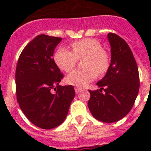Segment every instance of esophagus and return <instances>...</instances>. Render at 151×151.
<instances>
[{"mask_svg": "<svg viewBox=\"0 0 151 151\" xmlns=\"http://www.w3.org/2000/svg\"><path fill=\"white\" fill-rule=\"evenodd\" d=\"M80 91H81V88H78V87L75 88V91H76V94L79 93Z\"/></svg>", "mask_w": 151, "mask_h": 151, "instance_id": "34e87169", "label": "esophagus"}]
</instances>
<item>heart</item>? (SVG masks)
<instances>
[{
  "label": "heart",
  "mask_w": 151,
  "mask_h": 151,
  "mask_svg": "<svg viewBox=\"0 0 151 151\" xmlns=\"http://www.w3.org/2000/svg\"><path fill=\"white\" fill-rule=\"evenodd\" d=\"M72 50L60 47L56 51L54 59L57 66L69 73L76 66L78 60L85 58L82 66L85 69L75 70L66 77V82L77 87H84L92 82L97 75H104L110 66V58L103 50L99 41L92 38H84L73 42Z\"/></svg>",
  "instance_id": "1"
}]
</instances>
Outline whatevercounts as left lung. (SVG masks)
<instances>
[{
  "label": "left lung",
  "instance_id": "obj_1",
  "mask_svg": "<svg viewBox=\"0 0 151 151\" xmlns=\"http://www.w3.org/2000/svg\"><path fill=\"white\" fill-rule=\"evenodd\" d=\"M107 38L111 47V63L105 76L97 83L101 89L89 91L88 105L96 119L111 123L120 120L132 110L140 80L138 66L126 41L114 33H109Z\"/></svg>",
  "mask_w": 151,
  "mask_h": 151
}]
</instances>
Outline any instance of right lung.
Masks as SVG:
<instances>
[{"label": "right lung", "instance_id": "1", "mask_svg": "<svg viewBox=\"0 0 151 151\" xmlns=\"http://www.w3.org/2000/svg\"><path fill=\"white\" fill-rule=\"evenodd\" d=\"M61 41L43 34L36 36L22 50L17 63V102L28 119L43 129L63 123L76 95L73 85H59L63 75L53 56Z\"/></svg>", "mask_w": 151, "mask_h": 151}]
</instances>
